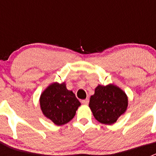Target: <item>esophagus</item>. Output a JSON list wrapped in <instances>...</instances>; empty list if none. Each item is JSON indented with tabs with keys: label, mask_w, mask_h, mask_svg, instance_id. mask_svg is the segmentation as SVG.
Masks as SVG:
<instances>
[{
	"label": "esophagus",
	"mask_w": 156,
	"mask_h": 156,
	"mask_svg": "<svg viewBox=\"0 0 156 156\" xmlns=\"http://www.w3.org/2000/svg\"><path fill=\"white\" fill-rule=\"evenodd\" d=\"M81 102L84 105H88V103H89V99L86 98V99H84V100H82V101H81Z\"/></svg>",
	"instance_id": "1"
}]
</instances>
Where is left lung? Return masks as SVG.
I'll return each instance as SVG.
<instances>
[{
	"label": "left lung",
	"instance_id": "left-lung-1",
	"mask_svg": "<svg viewBox=\"0 0 156 156\" xmlns=\"http://www.w3.org/2000/svg\"><path fill=\"white\" fill-rule=\"evenodd\" d=\"M127 105V97L120 88L112 84L98 85L90 97L89 107L98 122L111 125L124 113Z\"/></svg>",
	"mask_w": 156,
	"mask_h": 156
}]
</instances>
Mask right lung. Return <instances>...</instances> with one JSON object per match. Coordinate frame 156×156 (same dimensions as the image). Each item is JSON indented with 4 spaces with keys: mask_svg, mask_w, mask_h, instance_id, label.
Here are the masks:
<instances>
[{
    "mask_svg": "<svg viewBox=\"0 0 156 156\" xmlns=\"http://www.w3.org/2000/svg\"><path fill=\"white\" fill-rule=\"evenodd\" d=\"M41 108L43 113L56 125L61 126L75 116L80 102L73 91L67 90L64 83H54L41 95Z\"/></svg>",
    "mask_w": 156,
    "mask_h": 156,
    "instance_id": "obj_1",
    "label": "right lung"
}]
</instances>
